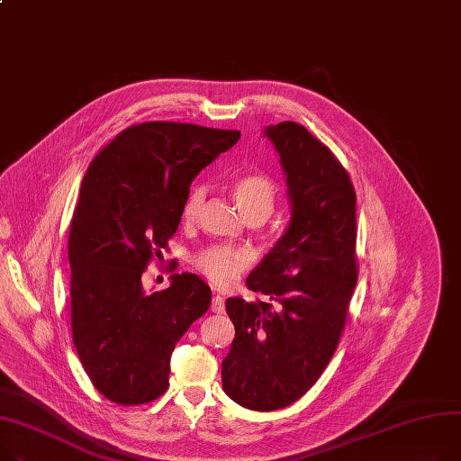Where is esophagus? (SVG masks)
I'll use <instances>...</instances> for the list:
<instances>
[{"instance_id": "obj_1", "label": "esophagus", "mask_w": 461, "mask_h": 461, "mask_svg": "<svg viewBox=\"0 0 461 461\" xmlns=\"http://www.w3.org/2000/svg\"><path fill=\"white\" fill-rule=\"evenodd\" d=\"M211 312L212 313H222L224 312V298L222 296H219V294L212 296V300H211Z\"/></svg>"}]
</instances>
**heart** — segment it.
Instances as JSON below:
<instances>
[{
    "instance_id": "1",
    "label": "heart",
    "mask_w": 461,
    "mask_h": 461,
    "mask_svg": "<svg viewBox=\"0 0 461 461\" xmlns=\"http://www.w3.org/2000/svg\"><path fill=\"white\" fill-rule=\"evenodd\" d=\"M231 194L249 221H267L278 200V187L263 174H247L233 181ZM205 200V187L194 185L183 205V219H194ZM252 261V254L244 249L211 247L196 256V267L217 285L231 284Z\"/></svg>"
}]
</instances>
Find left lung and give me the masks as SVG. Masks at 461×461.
I'll return each mask as SVG.
<instances>
[{"instance_id": "obj_1", "label": "left lung", "mask_w": 461, "mask_h": 461, "mask_svg": "<svg viewBox=\"0 0 461 461\" xmlns=\"http://www.w3.org/2000/svg\"><path fill=\"white\" fill-rule=\"evenodd\" d=\"M287 177L291 221L247 285L269 302L228 298L235 339L222 387L242 408L296 402L324 373L357 282L356 193L337 158L296 122L265 128Z\"/></svg>"}]
</instances>
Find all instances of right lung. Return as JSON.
<instances>
[{
  "instance_id": "right-lung-1",
  "label": "right lung",
  "mask_w": 461,
  "mask_h": 461,
  "mask_svg": "<svg viewBox=\"0 0 461 461\" xmlns=\"http://www.w3.org/2000/svg\"><path fill=\"white\" fill-rule=\"evenodd\" d=\"M239 137L144 122L88 165L68 240L72 335L85 373L111 402L161 396L176 343L209 310L211 289L196 274H172L168 289L146 293L142 272L176 233L193 179Z\"/></svg>"
}]
</instances>
